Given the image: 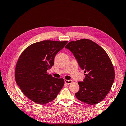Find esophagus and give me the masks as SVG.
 I'll return each instance as SVG.
<instances>
[{
	"mask_svg": "<svg viewBox=\"0 0 126 126\" xmlns=\"http://www.w3.org/2000/svg\"><path fill=\"white\" fill-rule=\"evenodd\" d=\"M72 80H65V83H66V84H70L71 83H72Z\"/></svg>",
	"mask_w": 126,
	"mask_h": 126,
	"instance_id": "obj_1",
	"label": "esophagus"
}]
</instances>
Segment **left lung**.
Returning a JSON list of instances; mask_svg holds the SVG:
<instances>
[{
	"instance_id": "obj_1",
	"label": "left lung",
	"mask_w": 126,
	"mask_h": 126,
	"mask_svg": "<svg viewBox=\"0 0 126 126\" xmlns=\"http://www.w3.org/2000/svg\"><path fill=\"white\" fill-rule=\"evenodd\" d=\"M85 71L83 81L78 82L80 89L77 98L88 105H95L105 98L114 81L115 72L110 57L101 46L91 40L72 41L65 46Z\"/></svg>"
}]
</instances>
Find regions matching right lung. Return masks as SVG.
Returning a JSON list of instances; mask_svg holds the SVG:
<instances>
[{
	"instance_id": "obj_1",
	"label": "right lung",
	"mask_w": 126,
	"mask_h": 126,
	"mask_svg": "<svg viewBox=\"0 0 126 126\" xmlns=\"http://www.w3.org/2000/svg\"><path fill=\"white\" fill-rule=\"evenodd\" d=\"M67 41L44 40L25 49L16 63L15 78L21 91L38 104L53 101L64 85V79L53 78L47 71L54 65L55 56Z\"/></svg>"
}]
</instances>
